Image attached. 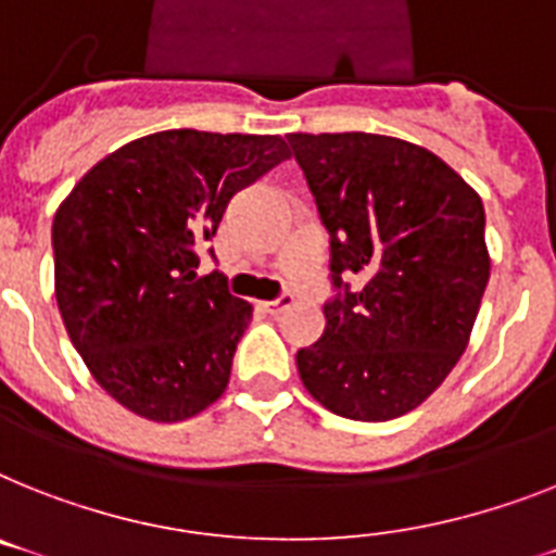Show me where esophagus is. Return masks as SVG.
<instances>
[{
    "instance_id": "1",
    "label": "esophagus",
    "mask_w": 556,
    "mask_h": 556,
    "mask_svg": "<svg viewBox=\"0 0 556 556\" xmlns=\"http://www.w3.org/2000/svg\"><path fill=\"white\" fill-rule=\"evenodd\" d=\"M267 312H273V315H281L283 309H289V306H292V295H289V292H283L281 298H275V301H267Z\"/></svg>"
}]
</instances>
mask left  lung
Listing matches in <instances>:
<instances>
[{"label":"left lung","instance_id":"1","mask_svg":"<svg viewBox=\"0 0 556 556\" xmlns=\"http://www.w3.org/2000/svg\"><path fill=\"white\" fill-rule=\"evenodd\" d=\"M329 232L327 329L298 350L306 392L350 420L417 409L469 346L485 283L483 201L443 159L375 132H289ZM361 274L352 293L342 281Z\"/></svg>","mask_w":556,"mask_h":556}]
</instances>
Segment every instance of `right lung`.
Here are the masks:
<instances>
[{
  "label": "right lung",
  "mask_w": 556,
  "mask_h": 556,
  "mask_svg": "<svg viewBox=\"0 0 556 556\" xmlns=\"http://www.w3.org/2000/svg\"><path fill=\"white\" fill-rule=\"evenodd\" d=\"M289 159L281 136L162 130L90 167L53 218L64 329L104 392L178 424L224 394L252 304L199 275L229 199ZM213 252V250H210Z\"/></svg>",
  "instance_id": "1"
}]
</instances>
